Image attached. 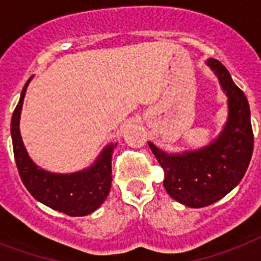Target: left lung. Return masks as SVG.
I'll use <instances>...</instances> for the list:
<instances>
[{
	"label": "left lung",
	"instance_id": "8db88e82",
	"mask_svg": "<svg viewBox=\"0 0 261 261\" xmlns=\"http://www.w3.org/2000/svg\"><path fill=\"white\" fill-rule=\"evenodd\" d=\"M207 65L218 75L229 97V119L221 135L204 149L184 154H167L149 142L164 169L168 194L195 208L213 204L229 194L244 177L253 153L251 111L245 94L219 61L211 58Z\"/></svg>",
	"mask_w": 261,
	"mask_h": 261
}]
</instances>
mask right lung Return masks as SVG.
I'll use <instances>...</instances> for the list:
<instances>
[{"instance_id": "add662e5", "label": "right lung", "mask_w": 261, "mask_h": 261, "mask_svg": "<svg viewBox=\"0 0 261 261\" xmlns=\"http://www.w3.org/2000/svg\"><path fill=\"white\" fill-rule=\"evenodd\" d=\"M30 80L21 90L10 122L14 161L22 184L30 194L53 210L70 217H83L97 210L110 194L112 181V153L116 143L108 145L97 161L83 172L71 174H55L39 169L27 154L20 135V112Z\"/></svg>"}]
</instances>
